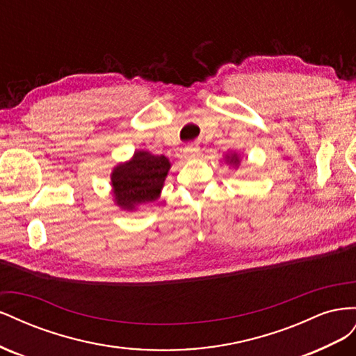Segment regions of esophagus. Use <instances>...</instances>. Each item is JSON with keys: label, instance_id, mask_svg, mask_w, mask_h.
<instances>
[{"label": "esophagus", "instance_id": "34e87169", "mask_svg": "<svg viewBox=\"0 0 356 356\" xmlns=\"http://www.w3.org/2000/svg\"><path fill=\"white\" fill-rule=\"evenodd\" d=\"M184 157H186L187 160L199 159V157H200V148H199V145H196V144L187 145L186 149H184Z\"/></svg>", "mask_w": 356, "mask_h": 356}]
</instances>
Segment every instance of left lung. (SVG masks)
<instances>
[{"mask_svg":"<svg viewBox=\"0 0 356 356\" xmlns=\"http://www.w3.org/2000/svg\"><path fill=\"white\" fill-rule=\"evenodd\" d=\"M224 160H225V163L233 166V168H238L241 165V157L238 153H234V152L230 154H225Z\"/></svg>","mask_w":356,"mask_h":356,"instance_id":"obj_1","label":"left lung"}]
</instances>
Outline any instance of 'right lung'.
<instances>
[{"label":"right lung","instance_id":"add662e5","mask_svg":"<svg viewBox=\"0 0 356 356\" xmlns=\"http://www.w3.org/2000/svg\"><path fill=\"white\" fill-rule=\"evenodd\" d=\"M170 161L166 156H154L138 149L131 160L113 168L111 188L118 208L134 212L141 204L153 203L160 197Z\"/></svg>","mask_w":356,"mask_h":356}]
</instances>
